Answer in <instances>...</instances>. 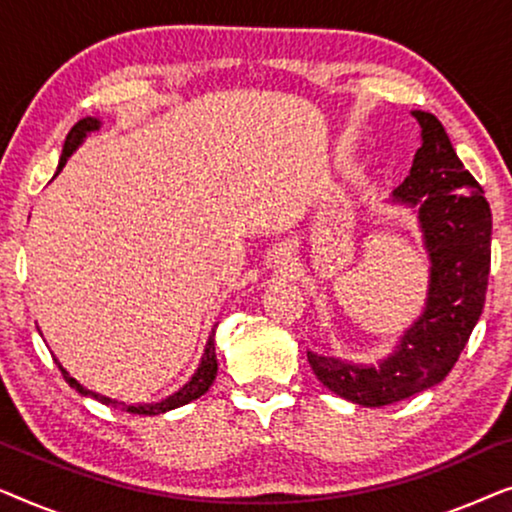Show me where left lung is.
Listing matches in <instances>:
<instances>
[{
	"label": "left lung",
	"mask_w": 512,
	"mask_h": 512,
	"mask_svg": "<svg viewBox=\"0 0 512 512\" xmlns=\"http://www.w3.org/2000/svg\"><path fill=\"white\" fill-rule=\"evenodd\" d=\"M422 146L394 202L417 209L429 254V291L419 314L377 366L307 352L317 380L347 401L380 408L443 382L466 347L485 307L492 261V212L473 174L461 163L443 123L412 111Z\"/></svg>",
	"instance_id": "obj_1"
}]
</instances>
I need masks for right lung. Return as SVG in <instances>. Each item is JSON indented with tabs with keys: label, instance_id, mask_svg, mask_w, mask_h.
I'll list each match as a JSON object with an SVG mask.
<instances>
[{
	"label": "right lung",
	"instance_id": "right-lung-1",
	"mask_svg": "<svg viewBox=\"0 0 512 512\" xmlns=\"http://www.w3.org/2000/svg\"><path fill=\"white\" fill-rule=\"evenodd\" d=\"M100 125H102L100 118L86 116V118H81V121L76 123L72 130H69V135H67V139H65V146H62V156H60V163H58V172L62 170V167H65L67 158L72 156V153H74L76 149H79L83 139H86V137L90 135V132L100 130ZM58 172H55V174H58ZM214 333H216V326L212 328V335H209V340H207V345H205V352H202L200 366H198V370H195V373H193L191 380H188L179 391H174L172 396H167V398H163V401H158V403H135V405H125V403L114 401V398L100 396V394H95V391H90V389L83 387L81 382H76L74 377L69 375L67 370L60 366L58 359H53V361L58 363V368L62 370V377H65V382H67L72 389L79 391L81 396H90V398H95V401H100V403H104V405H111V408H121V410H125V412H132V415H160V412L181 408V405L195 401V398H200L202 394H205V391H209V387H212V382H214V377H216V370H219V363H216V349H214Z\"/></svg>",
	"mask_w": 512,
	"mask_h": 512
}]
</instances>
